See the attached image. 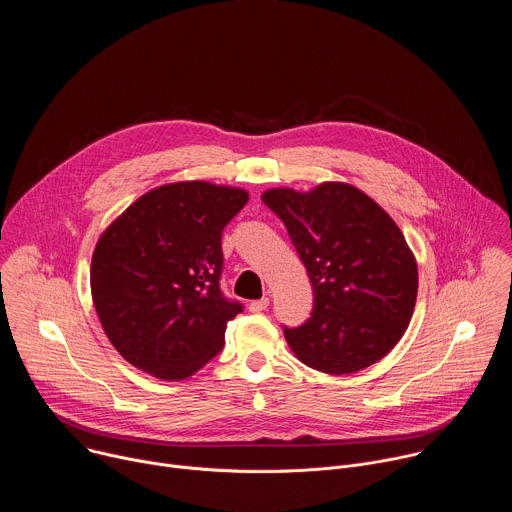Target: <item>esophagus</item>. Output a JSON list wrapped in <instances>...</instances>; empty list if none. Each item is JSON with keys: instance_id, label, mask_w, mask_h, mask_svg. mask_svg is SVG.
Here are the masks:
<instances>
[{"instance_id": "esophagus-1", "label": "esophagus", "mask_w": 512, "mask_h": 512, "mask_svg": "<svg viewBox=\"0 0 512 512\" xmlns=\"http://www.w3.org/2000/svg\"><path fill=\"white\" fill-rule=\"evenodd\" d=\"M267 306H269V298H261V300L251 302V304H249V310H251V312H263V310H267Z\"/></svg>"}]
</instances>
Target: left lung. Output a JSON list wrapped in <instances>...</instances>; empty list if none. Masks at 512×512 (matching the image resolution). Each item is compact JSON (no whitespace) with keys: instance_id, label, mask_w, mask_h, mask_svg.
Instances as JSON below:
<instances>
[{"instance_id":"1","label":"left lung","mask_w":512,"mask_h":512,"mask_svg":"<svg viewBox=\"0 0 512 512\" xmlns=\"http://www.w3.org/2000/svg\"><path fill=\"white\" fill-rule=\"evenodd\" d=\"M314 287L306 324L283 328L308 367L350 375L387 356L417 300V261L393 218L362 190L324 182L310 192L265 190Z\"/></svg>"}]
</instances>
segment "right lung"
<instances>
[{
  "label": "right lung",
  "instance_id": "1",
  "mask_svg": "<svg viewBox=\"0 0 512 512\" xmlns=\"http://www.w3.org/2000/svg\"><path fill=\"white\" fill-rule=\"evenodd\" d=\"M243 188L202 180L158 186L103 231L91 294L115 350L156 379L184 381L223 350L243 306L221 294L223 229Z\"/></svg>",
  "mask_w": 512,
  "mask_h": 512
}]
</instances>
